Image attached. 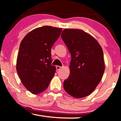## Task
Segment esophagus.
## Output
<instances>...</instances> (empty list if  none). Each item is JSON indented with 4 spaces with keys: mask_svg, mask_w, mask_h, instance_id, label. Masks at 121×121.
<instances>
[{
    "mask_svg": "<svg viewBox=\"0 0 121 121\" xmlns=\"http://www.w3.org/2000/svg\"><path fill=\"white\" fill-rule=\"evenodd\" d=\"M62 68V67H60V66H59V65H57L56 67V70L58 71L59 70H60V69Z\"/></svg>",
    "mask_w": 121,
    "mask_h": 121,
    "instance_id": "1",
    "label": "esophagus"
}]
</instances>
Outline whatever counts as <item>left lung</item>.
Listing matches in <instances>:
<instances>
[{"label":"left lung","instance_id":"8db88e82","mask_svg":"<svg viewBox=\"0 0 121 121\" xmlns=\"http://www.w3.org/2000/svg\"><path fill=\"white\" fill-rule=\"evenodd\" d=\"M61 37L71 56L70 75L63 87L74 98L86 97L99 84L105 71L102 49L95 38L82 30L65 29Z\"/></svg>","mask_w":121,"mask_h":121}]
</instances>
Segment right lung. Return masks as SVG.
Here are the masks:
<instances>
[{
	"label": "right lung",
	"mask_w": 121,
	"mask_h": 121,
	"mask_svg": "<svg viewBox=\"0 0 121 121\" xmlns=\"http://www.w3.org/2000/svg\"><path fill=\"white\" fill-rule=\"evenodd\" d=\"M61 31V28L43 26L29 32L21 41L16 70L24 86L34 95L48 88L56 73L51 51Z\"/></svg>",
	"instance_id": "add662e5"
}]
</instances>
